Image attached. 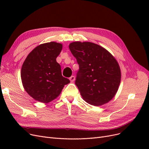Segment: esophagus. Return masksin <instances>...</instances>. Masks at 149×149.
<instances>
[{
    "instance_id": "1",
    "label": "esophagus",
    "mask_w": 149,
    "mask_h": 149,
    "mask_svg": "<svg viewBox=\"0 0 149 149\" xmlns=\"http://www.w3.org/2000/svg\"><path fill=\"white\" fill-rule=\"evenodd\" d=\"M70 81L71 82H73V81H74V80H75V77L74 76H71V77L70 78Z\"/></svg>"
}]
</instances>
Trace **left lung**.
Returning <instances> with one entry per match:
<instances>
[{
  "label": "left lung",
  "mask_w": 149,
  "mask_h": 149,
  "mask_svg": "<svg viewBox=\"0 0 149 149\" xmlns=\"http://www.w3.org/2000/svg\"><path fill=\"white\" fill-rule=\"evenodd\" d=\"M69 48L79 65L75 84L83 100L95 106L110 101L118 91L121 78L114 56L91 42H72Z\"/></svg>",
  "instance_id": "8db88e82"
}]
</instances>
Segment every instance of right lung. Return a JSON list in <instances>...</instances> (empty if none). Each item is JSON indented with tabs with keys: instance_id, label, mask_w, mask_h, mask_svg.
<instances>
[{
	"instance_id": "add662e5",
	"label": "right lung",
	"mask_w": 149,
	"mask_h": 149,
	"mask_svg": "<svg viewBox=\"0 0 149 149\" xmlns=\"http://www.w3.org/2000/svg\"><path fill=\"white\" fill-rule=\"evenodd\" d=\"M62 44L49 42L35 48L26 58L21 70V79L25 91L36 101L48 103L60 95L70 81L61 74L56 60Z\"/></svg>"
}]
</instances>
